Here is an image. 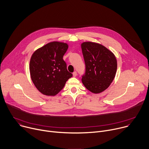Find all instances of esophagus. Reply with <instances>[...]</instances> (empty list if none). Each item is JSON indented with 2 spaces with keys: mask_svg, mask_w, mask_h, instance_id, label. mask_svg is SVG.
<instances>
[{
  "mask_svg": "<svg viewBox=\"0 0 149 149\" xmlns=\"http://www.w3.org/2000/svg\"><path fill=\"white\" fill-rule=\"evenodd\" d=\"M77 75V72H76V71L74 72H73V76H74V77H76Z\"/></svg>",
  "mask_w": 149,
  "mask_h": 149,
  "instance_id": "esophagus-1",
  "label": "esophagus"
}]
</instances>
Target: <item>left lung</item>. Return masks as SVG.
Wrapping results in <instances>:
<instances>
[{
  "instance_id": "8db88e82",
  "label": "left lung",
  "mask_w": 149,
  "mask_h": 149,
  "mask_svg": "<svg viewBox=\"0 0 149 149\" xmlns=\"http://www.w3.org/2000/svg\"><path fill=\"white\" fill-rule=\"evenodd\" d=\"M86 65L82 83L93 93H100L109 87L115 77L117 61L113 53L103 45L93 42L81 44Z\"/></svg>"
}]
</instances>
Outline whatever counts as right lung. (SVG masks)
Masks as SVG:
<instances>
[{
	"mask_svg": "<svg viewBox=\"0 0 149 149\" xmlns=\"http://www.w3.org/2000/svg\"><path fill=\"white\" fill-rule=\"evenodd\" d=\"M68 45L53 42L34 52L30 59V72L37 90L46 96H55L72 77L63 59Z\"/></svg>",
	"mask_w": 149,
	"mask_h": 149,
	"instance_id": "obj_1",
	"label": "right lung"
}]
</instances>
